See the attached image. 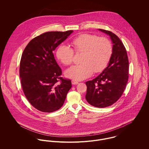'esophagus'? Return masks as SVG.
<instances>
[{
    "label": "esophagus",
    "mask_w": 149,
    "mask_h": 149,
    "mask_svg": "<svg viewBox=\"0 0 149 149\" xmlns=\"http://www.w3.org/2000/svg\"><path fill=\"white\" fill-rule=\"evenodd\" d=\"M79 83V82L77 81H76L75 80H72V84H73V85H76V84H77Z\"/></svg>",
    "instance_id": "obj_1"
}]
</instances>
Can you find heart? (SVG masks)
I'll return each instance as SVG.
<instances>
[{
	"label": "heart",
	"instance_id": "b5f03b06",
	"mask_svg": "<svg viewBox=\"0 0 149 149\" xmlns=\"http://www.w3.org/2000/svg\"><path fill=\"white\" fill-rule=\"evenodd\" d=\"M71 43L76 53H82V64L74 66L66 71L65 74L69 78L82 80L90 77L93 72H102L111 58L112 45L106 37L83 33L73 38ZM74 54L73 49L64 44L60 45L56 50L57 59L66 66L73 64Z\"/></svg>",
	"mask_w": 149,
	"mask_h": 149
}]
</instances>
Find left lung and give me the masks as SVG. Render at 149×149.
Here are the masks:
<instances>
[{
	"label": "left lung",
	"instance_id": "obj_1",
	"mask_svg": "<svg viewBox=\"0 0 149 149\" xmlns=\"http://www.w3.org/2000/svg\"><path fill=\"white\" fill-rule=\"evenodd\" d=\"M99 30L109 36L113 43V52L106 68L97 77L85 83V98L91 105L99 108L110 106L122 95L128 80L129 63L123 43L112 32Z\"/></svg>",
	"mask_w": 149,
	"mask_h": 149
}]
</instances>
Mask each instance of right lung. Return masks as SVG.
<instances>
[{
	"mask_svg": "<svg viewBox=\"0 0 149 149\" xmlns=\"http://www.w3.org/2000/svg\"><path fill=\"white\" fill-rule=\"evenodd\" d=\"M49 31L34 38L22 55L19 77L29 103L43 112H52L64 104L72 87L71 80L61 76L53 51L73 32Z\"/></svg>",
	"mask_w": 149,
	"mask_h": 149,
	"instance_id": "1",
	"label": "right lung"
}]
</instances>
